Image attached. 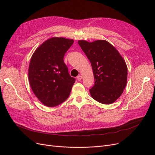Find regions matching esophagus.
<instances>
[{
  "label": "esophagus",
  "mask_w": 155,
  "mask_h": 155,
  "mask_svg": "<svg viewBox=\"0 0 155 155\" xmlns=\"http://www.w3.org/2000/svg\"><path fill=\"white\" fill-rule=\"evenodd\" d=\"M81 79H82V76H81V75H79V76H78L77 77V79H78V81H81Z\"/></svg>",
  "instance_id": "obj_1"
}]
</instances>
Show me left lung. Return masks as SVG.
<instances>
[{"mask_svg": "<svg viewBox=\"0 0 155 155\" xmlns=\"http://www.w3.org/2000/svg\"><path fill=\"white\" fill-rule=\"evenodd\" d=\"M78 44L90 61L94 85L90 89L93 99L104 104L114 102L123 93L127 79L124 59L113 46L105 40Z\"/></svg>", "mask_w": 155, "mask_h": 155, "instance_id": "left-lung-1", "label": "left lung"}]
</instances>
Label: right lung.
<instances>
[{
    "instance_id": "obj_1",
    "label": "right lung",
    "mask_w": 155,
    "mask_h": 155,
    "mask_svg": "<svg viewBox=\"0 0 155 155\" xmlns=\"http://www.w3.org/2000/svg\"><path fill=\"white\" fill-rule=\"evenodd\" d=\"M74 40L53 37L37 48L31 58L28 78L33 92L41 103L50 107L68 97L76 81L70 76L64 55Z\"/></svg>"
}]
</instances>
